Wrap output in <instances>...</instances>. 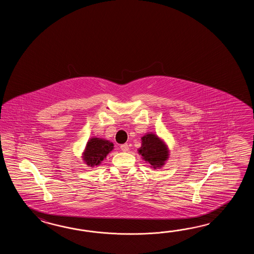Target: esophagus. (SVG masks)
<instances>
[{
  "mask_svg": "<svg viewBox=\"0 0 254 254\" xmlns=\"http://www.w3.org/2000/svg\"><path fill=\"white\" fill-rule=\"evenodd\" d=\"M121 150L123 151H125V152L129 151V145H128L127 143H125V144L121 145Z\"/></svg>",
  "mask_w": 254,
  "mask_h": 254,
  "instance_id": "1",
  "label": "esophagus"
}]
</instances>
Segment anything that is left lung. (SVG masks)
Segmentation results:
<instances>
[{
    "label": "left lung",
    "instance_id": "1",
    "mask_svg": "<svg viewBox=\"0 0 254 254\" xmlns=\"http://www.w3.org/2000/svg\"><path fill=\"white\" fill-rule=\"evenodd\" d=\"M141 146L138 153L150 167L157 170L165 165L170 157V150L165 141L153 132H147L141 138Z\"/></svg>",
    "mask_w": 254,
    "mask_h": 254
}]
</instances>
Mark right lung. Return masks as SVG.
<instances>
[{"label":"right lung","mask_w":254,"mask_h":254,"mask_svg":"<svg viewBox=\"0 0 254 254\" xmlns=\"http://www.w3.org/2000/svg\"><path fill=\"white\" fill-rule=\"evenodd\" d=\"M114 143L103 138L92 137L87 141L82 160L88 167L99 166L109 153L114 150Z\"/></svg>","instance_id":"right-lung-1"}]
</instances>
